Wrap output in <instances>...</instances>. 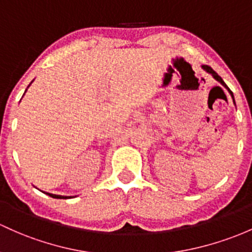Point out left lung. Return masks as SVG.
<instances>
[{
    "mask_svg": "<svg viewBox=\"0 0 252 252\" xmlns=\"http://www.w3.org/2000/svg\"><path fill=\"white\" fill-rule=\"evenodd\" d=\"M202 68H203V69H204V71H205V72L210 73V74H212V75H213V78H214V79H216V80H218V82H219V83H220V84H222V85L224 86V88H226V89H227V90H228V91H229V94H231L232 98H233V102H234V97H233V93H232V91H231V90H229V89H228V86H227V85H226V84H224V82H223V80H222V78H221V77H220V75H219V74H218V73H216L215 71H214V69L212 68V67H209V66H204V64H203V66H202ZM234 104H235V102H234Z\"/></svg>",
    "mask_w": 252,
    "mask_h": 252,
    "instance_id": "8db88e82",
    "label": "left lung"
}]
</instances>
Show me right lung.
Segmentation results:
<instances>
[{
  "label": "right lung",
  "instance_id": "right-lung-1",
  "mask_svg": "<svg viewBox=\"0 0 252 252\" xmlns=\"http://www.w3.org/2000/svg\"><path fill=\"white\" fill-rule=\"evenodd\" d=\"M32 83V82H31ZM30 86V85H29ZM29 86H28V88H29ZM26 90H28V89H26ZM25 93H26V91H25ZM44 193H47L48 194V196H50V197H53V198H60V199H62V198H63V199H66V198H71V196H60V194H53V193H49V192H44Z\"/></svg>",
  "mask_w": 252,
  "mask_h": 252
}]
</instances>
